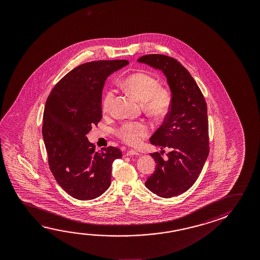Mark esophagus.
<instances>
[{
    "label": "esophagus",
    "mask_w": 260,
    "mask_h": 260,
    "mask_svg": "<svg viewBox=\"0 0 260 260\" xmlns=\"http://www.w3.org/2000/svg\"><path fill=\"white\" fill-rule=\"evenodd\" d=\"M126 155H127V156H140L141 154L139 153L136 150H134V149H131V150L127 151Z\"/></svg>",
    "instance_id": "esophagus-1"
}]
</instances>
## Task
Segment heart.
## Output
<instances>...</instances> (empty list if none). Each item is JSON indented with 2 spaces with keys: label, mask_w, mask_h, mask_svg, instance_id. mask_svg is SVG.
<instances>
[{
  "label": "heart",
  "mask_w": 260,
  "mask_h": 260,
  "mask_svg": "<svg viewBox=\"0 0 260 260\" xmlns=\"http://www.w3.org/2000/svg\"><path fill=\"white\" fill-rule=\"evenodd\" d=\"M125 89L143 102L145 111L156 118L166 116L171 110L172 95L171 90L159 86V81L148 73H137L123 81ZM115 101L114 89H109L103 96L102 109L103 114H111ZM118 135L128 145L137 146L149 135V126L144 121L127 122L119 127Z\"/></svg>",
  "instance_id": "1"
}]
</instances>
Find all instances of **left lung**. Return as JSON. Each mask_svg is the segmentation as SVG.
I'll return each mask as SVG.
<instances>
[{
    "instance_id": "1",
    "label": "left lung",
    "mask_w": 260,
    "mask_h": 260,
    "mask_svg": "<svg viewBox=\"0 0 260 260\" xmlns=\"http://www.w3.org/2000/svg\"><path fill=\"white\" fill-rule=\"evenodd\" d=\"M138 61L162 71L172 95L171 110L149 140L162 150L150 153L157 166L145 185L161 198L179 196L196 182L209 156L207 103L190 73L174 58L148 54ZM164 148L170 151L167 159L161 157Z\"/></svg>"
}]
</instances>
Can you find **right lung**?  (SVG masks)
Instances as JSON below:
<instances>
[{
    "label": "right lung",
    "instance_id": "1",
    "mask_svg": "<svg viewBox=\"0 0 260 260\" xmlns=\"http://www.w3.org/2000/svg\"><path fill=\"white\" fill-rule=\"evenodd\" d=\"M126 60H96L72 70L52 89L43 112V136L56 181L77 200L101 196L111 185L112 163L120 149L96 150L86 135L101 121L102 93L107 77Z\"/></svg>",
    "mask_w": 260,
    "mask_h": 260
}]
</instances>
